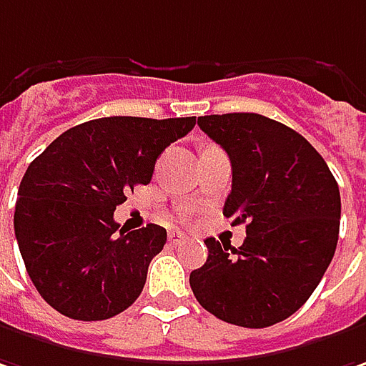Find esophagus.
<instances>
[{"label":"esophagus","instance_id":"obj_1","mask_svg":"<svg viewBox=\"0 0 366 366\" xmlns=\"http://www.w3.org/2000/svg\"><path fill=\"white\" fill-rule=\"evenodd\" d=\"M184 239H186V234H184L182 231H170V233H168V243H170V245H180Z\"/></svg>","mask_w":366,"mask_h":366}]
</instances>
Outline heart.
<instances>
[{
  "instance_id": "obj_1",
  "label": "heart",
  "mask_w": 366,
  "mask_h": 366,
  "mask_svg": "<svg viewBox=\"0 0 366 366\" xmlns=\"http://www.w3.org/2000/svg\"><path fill=\"white\" fill-rule=\"evenodd\" d=\"M184 217H186V212H180V217H178V219H184Z\"/></svg>"
}]
</instances>
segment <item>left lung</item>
Returning a JSON list of instances; mask_svg holds the SVG:
<instances>
[{
	"mask_svg": "<svg viewBox=\"0 0 366 366\" xmlns=\"http://www.w3.org/2000/svg\"><path fill=\"white\" fill-rule=\"evenodd\" d=\"M229 154L233 188L222 214L247 222L245 243L207 239V263L190 273L198 304L243 328H265L306 304L338 243L340 192L306 137L257 113L198 117Z\"/></svg>",
	"mask_w": 366,
	"mask_h": 366,
	"instance_id": "left-lung-1",
	"label": "left lung"
}]
</instances>
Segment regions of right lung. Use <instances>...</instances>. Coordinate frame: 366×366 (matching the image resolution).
Returning <instances> with one entry per match:
<instances>
[{
	"label": "right lung",
	"instance_id": "add662e5",
	"mask_svg": "<svg viewBox=\"0 0 366 366\" xmlns=\"http://www.w3.org/2000/svg\"><path fill=\"white\" fill-rule=\"evenodd\" d=\"M196 117H103L70 127L28 166L14 231L38 294L72 320H107L139 297L166 229L113 221L127 192L147 184L159 154Z\"/></svg>",
	"mask_w": 366,
	"mask_h": 366
}]
</instances>
